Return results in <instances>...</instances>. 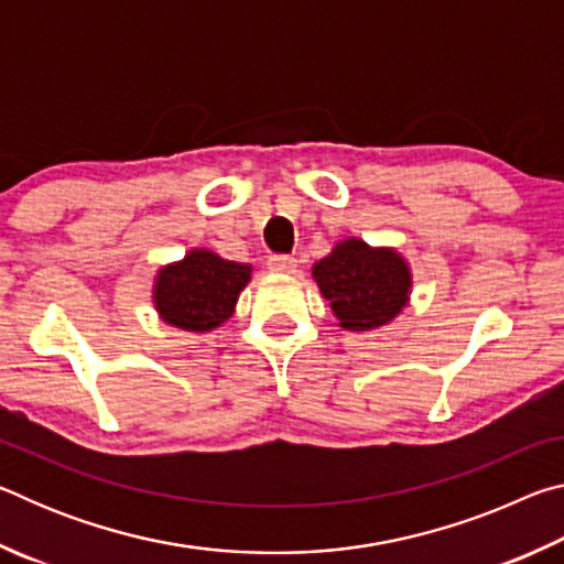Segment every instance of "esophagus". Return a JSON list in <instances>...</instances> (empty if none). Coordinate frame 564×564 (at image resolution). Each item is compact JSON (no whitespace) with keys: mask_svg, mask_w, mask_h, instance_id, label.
Returning a JSON list of instances; mask_svg holds the SVG:
<instances>
[{"mask_svg":"<svg viewBox=\"0 0 564 564\" xmlns=\"http://www.w3.org/2000/svg\"><path fill=\"white\" fill-rule=\"evenodd\" d=\"M269 269L275 271V273H295V269H299V261H295L293 256L279 253V256H271V259H269Z\"/></svg>","mask_w":564,"mask_h":564,"instance_id":"esophagus-1","label":"esophagus"}]
</instances>
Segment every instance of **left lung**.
Listing matches in <instances>:
<instances>
[{
	"instance_id": "1",
	"label": "left lung",
	"mask_w": 564,
	"mask_h": 564,
	"mask_svg": "<svg viewBox=\"0 0 564 564\" xmlns=\"http://www.w3.org/2000/svg\"><path fill=\"white\" fill-rule=\"evenodd\" d=\"M313 279L346 330L386 326L403 311L410 293L408 263L393 248H370L360 238L333 248L313 265Z\"/></svg>"
}]
</instances>
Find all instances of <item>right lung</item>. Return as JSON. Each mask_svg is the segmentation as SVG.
<instances>
[{"instance_id":"1","label":"right lung","mask_w":564,"mask_h":564,"mask_svg":"<svg viewBox=\"0 0 564 564\" xmlns=\"http://www.w3.org/2000/svg\"><path fill=\"white\" fill-rule=\"evenodd\" d=\"M251 281V265L224 261L204 248L161 269L154 283L159 316L181 330H214L234 316L238 293Z\"/></svg>"}]
</instances>
